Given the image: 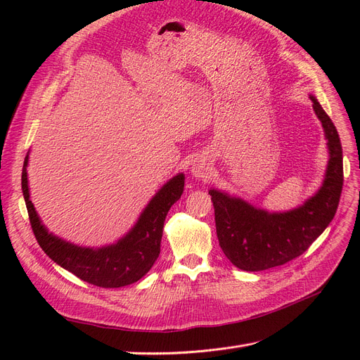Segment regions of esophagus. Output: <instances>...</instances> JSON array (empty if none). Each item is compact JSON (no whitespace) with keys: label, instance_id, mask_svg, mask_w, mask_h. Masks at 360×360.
<instances>
[{"label":"esophagus","instance_id":"obj_1","mask_svg":"<svg viewBox=\"0 0 360 360\" xmlns=\"http://www.w3.org/2000/svg\"><path fill=\"white\" fill-rule=\"evenodd\" d=\"M191 174L198 181H207L212 178L213 170L210 163H207L204 159H197L191 166Z\"/></svg>","mask_w":360,"mask_h":360}]
</instances>
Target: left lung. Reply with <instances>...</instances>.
Segmentation results:
<instances>
[{"mask_svg": "<svg viewBox=\"0 0 360 360\" xmlns=\"http://www.w3.org/2000/svg\"><path fill=\"white\" fill-rule=\"evenodd\" d=\"M328 144V166L323 186L304 205L285 213H269L242 198L210 190L220 248L245 271H261L304 254L333 220L343 188V150L330 117L311 94Z\"/></svg>", "mask_w": 360, "mask_h": 360, "instance_id": "1", "label": "left lung"}]
</instances>
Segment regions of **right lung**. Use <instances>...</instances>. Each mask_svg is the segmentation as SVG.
Returning <instances> with one entry per match:
<instances>
[{
  "instance_id": "obj_1",
  "label": "right lung",
  "mask_w": 360,
  "mask_h": 360,
  "mask_svg": "<svg viewBox=\"0 0 360 360\" xmlns=\"http://www.w3.org/2000/svg\"><path fill=\"white\" fill-rule=\"evenodd\" d=\"M27 162L29 155L22 172L23 197L36 240L52 261L83 281L99 288L128 286L148 273L160 254L166 214L184 193V174H178L160 188L147 204L134 228L117 243L102 248H84L49 233L42 224L29 195Z\"/></svg>"
}]
</instances>
